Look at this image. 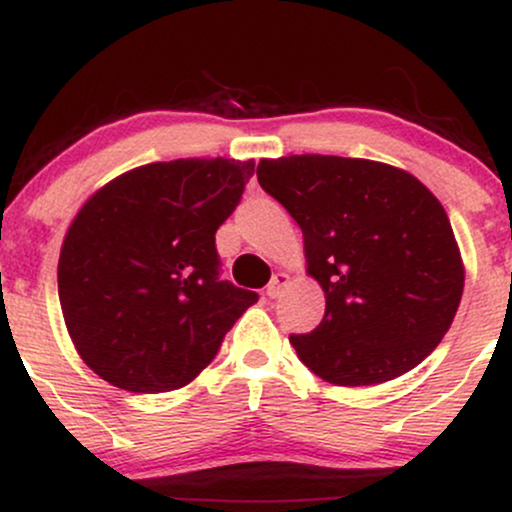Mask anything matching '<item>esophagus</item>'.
I'll return each instance as SVG.
<instances>
[{"label": "esophagus", "instance_id": "esophagus-1", "mask_svg": "<svg viewBox=\"0 0 512 512\" xmlns=\"http://www.w3.org/2000/svg\"><path fill=\"white\" fill-rule=\"evenodd\" d=\"M286 284H289V274L276 272V274L272 276V281H269V286H267V296H269V298H279Z\"/></svg>", "mask_w": 512, "mask_h": 512}]
</instances>
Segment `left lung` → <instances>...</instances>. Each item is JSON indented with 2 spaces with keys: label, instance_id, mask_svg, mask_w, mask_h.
<instances>
[{
  "label": "left lung",
  "instance_id": "1",
  "mask_svg": "<svg viewBox=\"0 0 512 512\" xmlns=\"http://www.w3.org/2000/svg\"><path fill=\"white\" fill-rule=\"evenodd\" d=\"M257 180L303 231L325 317L293 334L332 385H378L419 366L450 330L464 262L443 204L407 170L368 158H262Z\"/></svg>",
  "mask_w": 512,
  "mask_h": 512
}]
</instances>
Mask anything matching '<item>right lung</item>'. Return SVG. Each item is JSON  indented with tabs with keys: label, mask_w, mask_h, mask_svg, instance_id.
Returning <instances> with one entry per match:
<instances>
[{
	"label": "right lung",
	"mask_w": 512,
	"mask_h": 512,
	"mask_svg": "<svg viewBox=\"0 0 512 512\" xmlns=\"http://www.w3.org/2000/svg\"><path fill=\"white\" fill-rule=\"evenodd\" d=\"M255 161L146 163L98 187L64 236L57 286L74 349L127 392L180 390L209 366L255 291L219 281L216 228Z\"/></svg>",
	"instance_id": "add662e5"
}]
</instances>
